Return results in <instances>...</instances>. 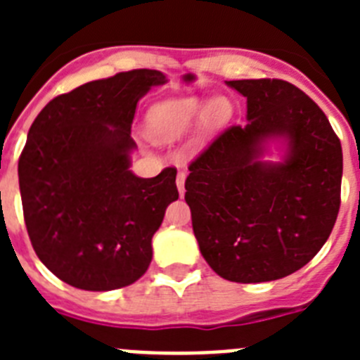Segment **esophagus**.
Masks as SVG:
<instances>
[{
    "label": "esophagus",
    "mask_w": 360,
    "mask_h": 360,
    "mask_svg": "<svg viewBox=\"0 0 360 360\" xmlns=\"http://www.w3.org/2000/svg\"><path fill=\"white\" fill-rule=\"evenodd\" d=\"M176 187H178V193H180V196H184V193H186V173H184V171H178Z\"/></svg>",
    "instance_id": "esophagus-1"
}]
</instances>
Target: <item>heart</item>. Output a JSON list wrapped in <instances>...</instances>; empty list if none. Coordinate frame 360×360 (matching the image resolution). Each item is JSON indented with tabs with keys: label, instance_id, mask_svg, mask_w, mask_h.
<instances>
[{
	"label": "heart",
	"instance_id": "heart-1",
	"mask_svg": "<svg viewBox=\"0 0 360 360\" xmlns=\"http://www.w3.org/2000/svg\"><path fill=\"white\" fill-rule=\"evenodd\" d=\"M231 119L232 104L227 97H212L205 103L202 97L186 95L153 106L148 113V131L153 141L171 144L182 141L196 124L193 146H202Z\"/></svg>",
	"mask_w": 360,
	"mask_h": 360
}]
</instances>
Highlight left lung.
<instances>
[{"label": "left lung", "mask_w": 360, "mask_h": 360, "mask_svg": "<svg viewBox=\"0 0 360 360\" xmlns=\"http://www.w3.org/2000/svg\"><path fill=\"white\" fill-rule=\"evenodd\" d=\"M227 86L247 98L232 126L191 162L186 202L200 252L216 274L263 283L294 274L321 250L341 205L342 149L307 94L281 79ZM281 140V162L262 158Z\"/></svg>", "instance_id": "left-lung-1"}]
</instances>
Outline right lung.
Here are the masks:
<instances>
[{
    "mask_svg": "<svg viewBox=\"0 0 360 360\" xmlns=\"http://www.w3.org/2000/svg\"><path fill=\"white\" fill-rule=\"evenodd\" d=\"M131 70L52 98L28 129L18 174L25 225L43 265L81 290L108 292L142 278L165 209L178 200L176 169L133 174L136 103L164 84Z\"/></svg>",
    "mask_w": 360,
    "mask_h": 360,
    "instance_id": "obj_1",
    "label": "right lung"
}]
</instances>
